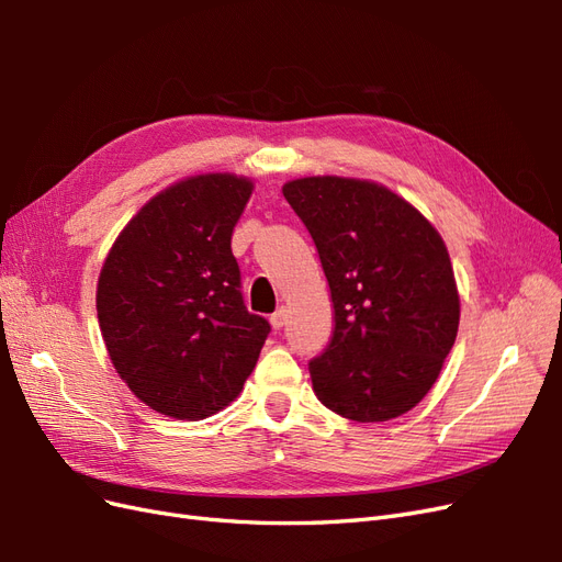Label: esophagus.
<instances>
[{"instance_id": "1", "label": "esophagus", "mask_w": 562, "mask_h": 562, "mask_svg": "<svg viewBox=\"0 0 562 562\" xmlns=\"http://www.w3.org/2000/svg\"><path fill=\"white\" fill-rule=\"evenodd\" d=\"M285 318H288V310H285V307L277 310L274 314H271V318H269V323H271V328H274V330H281V328L285 326Z\"/></svg>"}]
</instances>
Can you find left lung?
<instances>
[{"instance_id":"8db88e82","label":"left lung","mask_w":562,"mask_h":562,"mask_svg":"<svg viewBox=\"0 0 562 562\" xmlns=\"http://www.w3.org/2000/svg\"><path fill=\"white\" fill-rule=\"evenodd\" d=\"M283 196L316 244L335 307L310 363L316 398L353 422L401 417L429 394L459 328L443 236L389 187L339 176L288 180Z\"/></svg>"}]
</instances>
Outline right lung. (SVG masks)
Masks as SVG:
<instances>
[{
    "label": "right lung",
    "mask_w": 562,
    "mask_h": 562,
    "mask_svg": "<svg viewBox=\"0 0 562 562\" xmlns=\"http://www.w3.org/2000/svg\"><path fill=\"white\" fill-rule=\"evenodd\" d=\"M234 173L182 178L119 232L95 310L119 378L151 411L206 419L241 394L269 335L248 314L232 232L252 194Z\"/></svg>",
    "instance_id": "right-lung-1"
}]
</instances>
